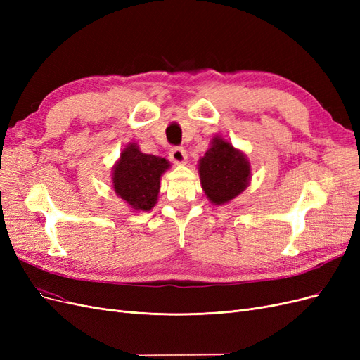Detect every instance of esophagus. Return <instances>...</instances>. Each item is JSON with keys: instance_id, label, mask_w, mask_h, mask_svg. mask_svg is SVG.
I'll return each mask as SVG.
<instances>
[{"instance_id": "1", "label": "esophagus", "mask_w": 360, "mask_h": 360, "mask_svg": "<svg viewBox=\"0 0 360 360\" xmlns=\"http://www.w3.org/2000/svg\"><path fill=\"white\" fill-rule=\"evenodd\" d=\"M169 158H171V160H172L174 163H180V165H181V163L186 162L188 153H186V150H184L183 147H174V148L171 150Z\"/></svg>"}]
</instances>
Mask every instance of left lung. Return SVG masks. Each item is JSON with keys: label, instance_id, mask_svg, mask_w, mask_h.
<instances>
[{"label": "left lung", "instance_id": "1", "mask_svg": "<svg viewBox=\"0 0 360 360\" xmlns=\"http://www.w3.org/2000/svg\"><path fill=\"white\" fill-rule=\"evenodd\" d=\"M198 172L207 198L221 205L230 202L248 188L250 163L240 150L216 135L210 148L198 162Z\"/></svg>", "mask_w": 360, "mask_h": 360}]
</instances>
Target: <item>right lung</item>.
Wrapping results in <instances>:
<instances>
[{
  "label": "right lung",
  "instance_id": "obj_1",
  "mask_svg": "<svg viewBox=\"0 0 360 360\" xmlns=\"http://www.w3.org/2000/svg\"><path fill=\"white\" fill-rule=\"evenodd\" d=\"M169 168L165 158L146 155L135 143H130L112 168L115 193L134 210L148 212L158 202L160 176Z\"/></svg>",
  "mask_w": 360,
  "mask_h": 360
}]
</instances>
